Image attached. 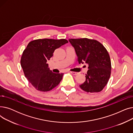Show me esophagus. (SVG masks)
Instances as JSON below:
<instances>
[{
  "label": "esophagus",
  "instance_id": "esophagus-1",
  "mask_svg": "<svg viewBox=\"0 0 133 133\" xmlns=\"http://www.w3.org/2000/svg\"><path fill=\"white\" fill-rule=\"evenodd\" d=\"M71 73H72V74L74 75H78L79 73L78 72H69Z\"/></svg>",
  "mask_w": 133,
  "mask_h": 133
}]
</instances>
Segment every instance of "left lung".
<instances>
[{"label":"left lung","instance_id":"8db88e82","mask_svg":"<svg viewBox=\"0 0 133 133\" xmlns=\"http://www.w3.org/2000/svg\"><path fill=\"white\" fill-rule=\"evenodd\" d=\"M79 64L88 65L86 81L80 87L88 93L100 92L108 83L111 73V61L106 49L95 40L70 39Z\"/></svg>","mask_w":133,"mask_h":133}]
</instances>
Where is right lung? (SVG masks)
Segmentation results:
<instances>
[{"label": "right lung", "instance_id": "1", "mask_svg": "<svg viewBox=\"0 0 133 133\" xmlns=\"http://www.w3.org/2000/svg\"><path fill=\"white\" fill-rule=\"evenodd\" d=\"M68 43L66 39H43L29 43L21 58V66L25 77L37 90L50 91L57 86L63 73H54L48 68L50 60L56 49Z\"/></svg>", "mask_w": 133, "mask_h": 133}]
</instances>
